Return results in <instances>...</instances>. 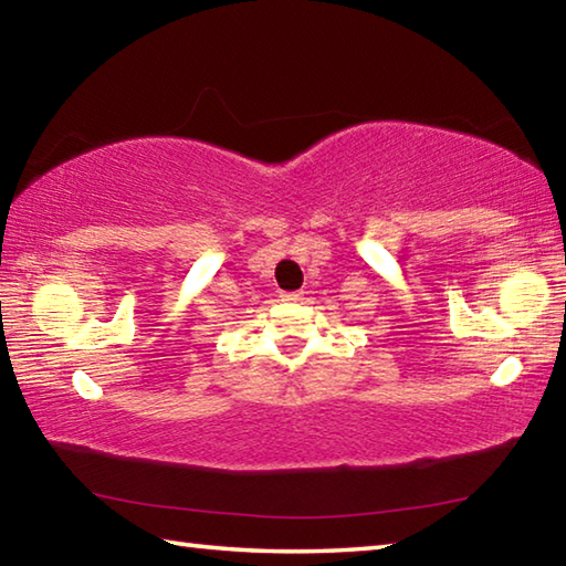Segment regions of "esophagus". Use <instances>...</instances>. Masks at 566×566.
I'll return each instance as SVG.
<instances>
[{
  "label": "esophagus",
  "mask_w": 566,
  "mask_h": 566,
  "mask_svg": "<svg viewBox=\"0 0 566 566\" xmlns=\"http://www.w3.org/2000/svg\"><path fill=\"white\" fill-rule=\"evenodd\" d=\"M304 300V292H286L284 294V302H302Z\"/></svg>",
  "instance_id": "obj_1"
}]
</instances>
